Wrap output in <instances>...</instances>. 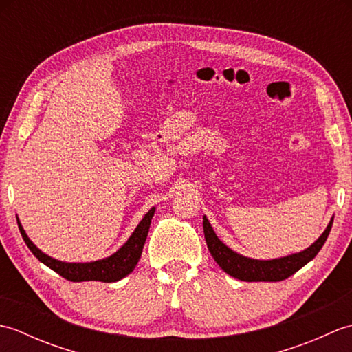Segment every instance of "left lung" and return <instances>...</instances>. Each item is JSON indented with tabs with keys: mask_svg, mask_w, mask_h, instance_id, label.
Masks as SVG:
<instances>
[{
	"mask_svg": "<svg viewBox=\"0 0 352 352\" xmlns=\"http://www.w3.org/2000/svg\"><path fill=\"white\" fill-rule=\"evenodd\" d=\"M333 226V219L328 223L327 230L310 248L302 252L292 254V256L275 258V260H254L243 257L241 254L230 250L227 245H223L210 226V222L204 216L203 227L204 236L207 242V248L210 251L214 261L218 263L228 275L234 276L242 281H283L300 271L302 266L309 263L310 260L316 257V254L322 248L330 230Z\"/></svg>",
	"mask_w": 352,
	"mask_h": 352,
	"instance_id": "obj_1",
	"label": "left lung"
}]
</instances>
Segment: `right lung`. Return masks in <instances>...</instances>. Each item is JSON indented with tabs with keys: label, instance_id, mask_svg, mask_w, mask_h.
<instances>
[{
	"label": "right lung",
	"instance_id": "right-lung-1",
	"mask_svg": "<svg viewBox=\"0 0 352 352\" xmlns=\"http://www.w3.org/2000/svg\"><path fill=\"white\" fill-rule=\"evenodd\" d=\"M155 208L153 207L149 210L144 219L140 221L139 226L134 230L131 237L126 241V243L119 248L113 256L107 258H102L98 261H91V263H65V261H58L52 258L47 254H43L39 248H36L33 242L27 237L24 228L19 226V231L22 234V239L27 243V246L34 254L36 258H39L43 265H47L52 271H56L58 275H62L63 278L69 281H102V283H113L124 278L125 275H129L134 266L138 265L140 258L142 250L148 236L149 226H151V219L154 216Z\"/></svg>",
	"mask_w": 352,
	"mask_h": 352
}]
</instances>
